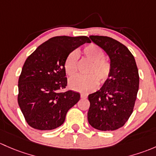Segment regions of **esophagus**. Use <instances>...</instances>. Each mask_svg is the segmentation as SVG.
Listing matches in <instances>:
<instances>
[{"mask_svg":"<svg viewBox=\"0 0 156 156\" xmlns=\"http://www.w3.org/2000/svg\"><path fill=\"white\" fill-rule=\"evenodd\" d=\"M80 96H81L82 98H86L88 96V94H86V93H81V94H80Z\"/></svg>","mask_w":156,"mask_h":156,"instance_id":"obj_1","label":"esophagus"}]
</instances>
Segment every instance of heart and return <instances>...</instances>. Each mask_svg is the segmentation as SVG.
I'll list each match as a JSON object with an SVG mask.
<instances>
[{
    "mask_svg": "<svg viewBox=\"0 0 156 156\" xmlns=\"http://www.w3.org/2000/svg\"><path fill=\"white\" fill-rule=\"evenodd\" d=\"M83 54L91 62L89 73V75H77L69 80L70 89L78 91H92L97 87L98 83L103 84L111 76V62L104 57V52L101 47L95 43H91L85 46ZM65 70L68 76H74L78 70V52L72 51L68 54L65 61ZM99 80H98L97 79Z\"/></svg>",
    "mask_w": 156,
    "mask_h": 156,
    "instance_id": "obj_1",
    "label": "heart"
}]
</instances>
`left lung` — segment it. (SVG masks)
Here are the masks:
<instances>
[{
  "label": "left lung",
  "mask_w": 156,
  "mask_h": 156,
  "mask_svg": "<svg viewBox=\"0 0 156 156\" xmlns=\"http://www.w3.org/2000/svg\"><path fill=\"white\" fill-rule=\"evenodd\" d=\"M110 58L111 76L96 92L88 97V121L100 131H114L128 121L134 107L139 73L135 59L125 45L107 36L89 37Z\"/></svg>",
  "instance_id": "left-lung-1"
}]
</instances>
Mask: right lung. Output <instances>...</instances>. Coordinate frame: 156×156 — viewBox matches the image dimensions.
Masks as SVG:
<instances>
[{
	"mask_svg": "<svg viewBox=\"0 0 156 156\" xmlns=\"http://www.w3.org/2000/svg\"><path fill=\"white\" fill-rule=\"evenodd\" d=\"M88 37L57 36L37 48L27 58L19 78L18 103L25 121L41 131L62 126L69 109L79 101L80 93L65 89V61Z\"/></svg>",
	"mask_w": 156,
	"mask_h": 156,
	"instance_id": "obj_1",
	"label": "right lung"
}]
</instances>
